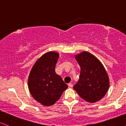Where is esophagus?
Returning a JSON list of instances; mask_svg holds the SVG:
<instances>
[{
    "mask_svg": "<svg viewBox=\"0 0 126 126\" xmlns=\"http://www.w3.org/2000/svg\"><path fill=\"white\" fill-rule=\"evenodd\" d=\"M68 86H69V87H70V88H72V87L73 86V85L71 83H68Z\"/></svg>",
    "mask_w": 126,
    "mask_h": 126,
    "instance_id": "1",
    "label": "esophagus"
}]
</instances>
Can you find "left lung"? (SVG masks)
<instances>
[{"label":"left lung","instance_id":"1","mask_svg":"<svg viewBox=\"0 0 126 126\" xmlns=\"http://www.w3.org/2000/svg\"><path fill=\"white\" fill-rule=\"evenodd\" d=\"M75 58L80 66V72L74 89L88 102L100 100L109 88V79L105 67L98 59L87 51L77 54Z\"/></svg>","mask_w":126,"mask_h":126}]
</instances>
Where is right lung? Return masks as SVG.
<instances>
[{
  "instance_id": "add662e5",
  "label": "right lung",
  "mask_w": 126,
  "mask_h": 126,
  "mask_svg": "<svg viewBox=\"0 0 126 126\" xmlns=\"http://www.w3.org/2000/svg\"><path fill=\"white\" fill-rule=\"evenodd\" d=\"M58 58L57 52H47L37 61L29 75V91L33 98L43 106L54 105L68 88V85L55 72Z\"/></svg>"
}]
</instances>
